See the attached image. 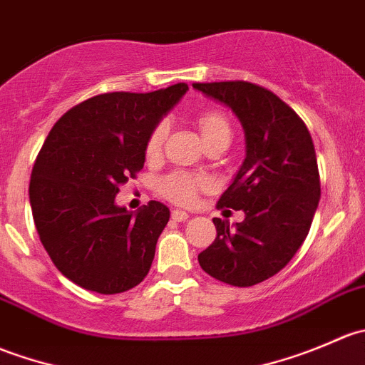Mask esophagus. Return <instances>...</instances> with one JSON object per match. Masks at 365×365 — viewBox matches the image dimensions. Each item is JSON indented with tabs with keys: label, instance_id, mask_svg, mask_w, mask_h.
<instances>
[{
	"label": "esophagus",
	"instance_id": "esophagus-1",
	"mask_svg": "<svg viewBox=\"0 0 365 365\" xmlns=\"http://www.w3.org/2000/svg\"><path fill=\"white\" fill-rule=\"evenodd\" d=\"M171 219L176 220V222H185V220L189 219V213L183 212V210H173Z\"/></svg>",
	"mask_w": 365,
	"mask_h": 365
}]
</instances>
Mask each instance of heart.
<instances>
[{
	"mask_svg": "<svg viewBox=\"0 0 365 365\" xmlns=\"http://www.w3.org/2000/svg\"><path fill=\"white\" fill-rule=\"evenodd\" d=\"M197 127H200L201 135H203L205 145L219 138L231 139L230 123H227V120L220 113L208 111L200 114V118H197ZM165 135H168V125H165V121H160V123H157L153 127L148 139H146L145 153L148 159H155L159 155ZM159 187L160 192L168 200L175 201L178 205H190L196 200L197 190L208 187V180L203 178V176L187 175V173H173V175L162 178Z\"/></svg>",
	"mask_w": 365,
	"mask_h": 365,
	"instance_id": "obj_1",
	"label": "heart"
}]
</instances>
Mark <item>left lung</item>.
Returning <instances> with one entry per match:
<instances>
[{"label": "left lung", "mask_w": 365, "mask_h": 365, "mask_svg": "<svg viewBox=\"0 0 365 365\" xmlns=\"http://www.w3.org/2000/svg\"><path fill=\"white\" fill-rule=\"evenodd\" d=\"M192 86L230 108L245 134V159L219 200L245 219L235 227L213 219L217 238L197 261L217 281L254 286L282 270L311 230L322 194L312 138L298 114L264 88L245 81Z\"/></svg>", "instance_id": "obj_1"}]
</instances>
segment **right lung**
Wrapping results in <instances>:
<instances>
[{
    "label": "right lung",
    "mask_w": 365,
    "mask_h": 365,
    "mask_svg": "<svg viewBox=\"0 0 365 365\" xmlns=\"http://www.w3.org/2000/svg\"><path fill=\"white\" fill-rule=\"evenodd\" d=\"M187 90L178 83L97 95L51 128L33 165L29 205L43 249L73 284L113 295L150 272L169 208L150 201L128 212L114 197L141 171L150 132Z\"/></svg>",
    "instance_id": "1"
}]
</instances>
